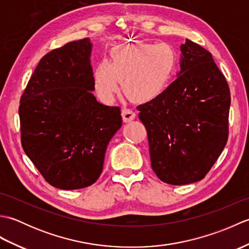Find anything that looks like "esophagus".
Instances as JSON below:
<instances>
[{"mask_svg":"<svg viewBox=\"0 0 249 249\" xmlns=\"http://www.w3.org/2000/svg\"><path fill=\"white\" fill-rule=\"evenodd\" d=\"M122 118L125 123H128V122L133 121L136 118V113L131 109L128 108H123L122 109Z\"/></svg>","mask_w":249,"mask_h":249,"instance_id":"esophagus-1","label":"esophagus"}]
</instances>
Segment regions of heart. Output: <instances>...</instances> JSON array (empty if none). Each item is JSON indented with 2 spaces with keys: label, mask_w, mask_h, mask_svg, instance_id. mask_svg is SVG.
Here are the masks:
<instances>
[{
  "label": "heart",
  "mask_w": 249,
  "mask_h": 249,
  "mask_svg": "<svg viewBox=\"0 0 249 249\" xmlns=\"http://www.w3.org/2000/svg\"><path fill=\"white\" fill-rule=\"evenodd\" d=\"M177 65V52L167 43L120 45L111 50L109 62L103 60L95 66L94 87L105 103L112 102L119 82L130 99L149 103L166 92Z\"/></svg>",
  "instance_id": "obj_1"
}]
</instances>
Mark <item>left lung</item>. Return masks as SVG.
Returning <instances> with one entry per match:
<instances>
[{
	"mask_svg": "<svg viewBox=\"0 0 249 249\" xmlns=\"http://www.w3.org/2000/svg\"><path fill=\"white\" fill-rule=\"evenodd\" d=\"M179 71L161 96L138 107L149 139L151 166L171 185L198 182L228 140L230 91L212 54L186 39Z\"/></svg>",
	"mask_w": 249,
	"mask_h": 249,
	"instance_id": "1",
	"label": "left lung"
}]
</instances>
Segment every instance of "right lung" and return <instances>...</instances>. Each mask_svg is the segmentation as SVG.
<instances>
[{
  "instance_id": "obj_1",
  "label": "right lung",
  "mask_w": 249,
  "mask_h": 249,
  "mask_svg": "<svg viewBox=\"0 0 249 249\" xmlns=\"http://www.w3.org/2000/svg\"><path fill=\"white\" fill-rule=\"evenodd\" d=\"M93 45L71 41L41 57L20 99L21 144L52 186L88 187L103 171L105 153L122 126L121 109L94 96Z\"/></svg>"
}]
</instances>
